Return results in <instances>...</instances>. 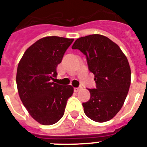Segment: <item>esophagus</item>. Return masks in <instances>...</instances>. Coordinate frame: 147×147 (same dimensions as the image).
Returning a JSON list of instances; mask_svg holds the SVG:
<instances>
[{
	"label": "esophagus",
	"mask_w": 147,
	"mask_h": 147,
	"mask_svg": "<svg viewBox=\"0 0 147 147\" xmlns=\"http://www.w3.org/2000/svg\"><path fill=\"white\" fill-rule=\"evenodd\" d=\"M81 89H82L81 87H75V88H74V92L80 91V90H81Z\"/></svg>",
	"instance_id": "obj_1"
}]
</instances>
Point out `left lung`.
Wrapping results in <instances>:
<instances>
[{
  "instance_id": "obj_1",
  "label": "left lung",
  "mask_w": 147,
  "mask_h": 147,
  "mask_svg": "<svg viewBox=\"0 0 147 147\" xmlns=\"http://www.w3.org/2000/svg\"><path fill=\"white\" fill-rule=\"evenodd\" d=\"M72 49L86 55L96 84V89H88L90 100L83 103L85 114L95 122L111 120L122 108L130 86L131 70L127 57L117 44L101 34L80 37Z\"/></svg>"
}]
</instances>
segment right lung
<instances>
[{
    "mask_svg": "<svg viewBox=\"0 0 147 147\" xmlns=\"http://www.w3.org/2000/svg\"><path fill=\"white\" fill-rule=\"evenodd\" d=\"M74 39L57 36L38 40L26 50L18 63L16 82L18 94L29 114L42 125L61 120L67 101L74 94L71 85L53 80L57 67Z\"/></svg>",
    "mask_w": 147,
    "mask_h": 147,
    "instance_id": "add662e5",
    "label": "right lung"
}]
</instances>
